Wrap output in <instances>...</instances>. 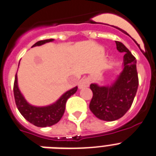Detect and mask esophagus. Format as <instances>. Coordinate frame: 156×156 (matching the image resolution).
Instances as JSON below:
<instances>
[{"mask_svg":"<svg viewBox=\"0 0 156 156\" xmlns=\"http://www.w3.org/2000/svg\"><path fill=\"white\" fill-rule=\"evenodd\" d=\"M89 84H90V80L88 79V78H83V79H81L79 81L78 86H79L80 89H82V88L88 87Z\"/></svg>","mask_w":156,"mask_h":156,"instance_id":"34e87169","label":"esophagus"}]
</instances>
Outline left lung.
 Listing matches in <instances>:
<instances>
[{"instance_id":"1","label":"left lung","mask_w":156,"mask_h":156,"mask_svg":"<svg viewBox=\"0 0 156 156\" xmlns=\"http://www.w3.org/2000/svg\"><path fill=\"white\" fill-rule=\"evenodd\" d=\"M117 50L125 54L123 69L113 84L100 87L91 83L93 97L90 109L95 116L105 121H114L126 114L131 107L138 87L137 60L123 44L115 41Z\"/></svg>"}]
</instances>
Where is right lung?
Listing matches in <instances>:
<instances>
[{"mask_svg": "<svg viewBox=\"0 0 156 156\" xmlns=\"http://www.w3.org/2000/svg\"><path fill=\"white\" fill-rule=\"evenodd\" d=\"M54 39L44 40L37 42L32 47L41 46L45 43L53 41ZM78 87L73 88L64 94L55 103L51 105L45 106V107H36L33 106L27 102L18 87L17 74L15 77L14 82V97L19 112L22 114L25 119L27 121L34 124V126L39 127H46L55 124L58 122L62 117L66 109V101L69 98L70 96L76 92Z\"/></svg>", "mask_w": 156, "mask_h": 156, "instance_id": "1", "label": "right lung"}]
</instances>
